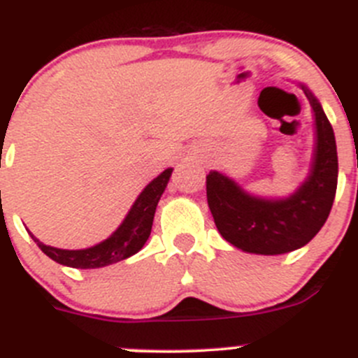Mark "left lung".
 I'll return each mask as SVG.
<instances>
[{
    "instance_id": "obj_1",
    "label": "left lung",
    "mask_w": 358,
    "mask_h": 358,
    "mask_svg": "<svg viewBox=\"0 0 358 358\" xmlns=\"http://www.w3.org/2000/svg\"><path fill=\"white\" fill-rule=\"evenodd\" d=\"M315 116V150L307 178L286 198L250 194L220 171L206 176V199L222 238L250 255L277 256L300 249L325 224L337 189L332 125L313 92L299 83Z\"/></svg>"
}]
</instances>
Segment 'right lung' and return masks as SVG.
<instances>
[{"label": "right lung", "mask_w": 358, "mask_h": 358, "mask_svg": "<svg viewBox=\"0 0 358 358\" xmlns=\"http://www.w3.org/2000/svg\"><path fill=\"white\" fill-rule=\"evenodd\" d=\"M171 173L173 168H168L164 169L157 178H153L141 190V194L130 206L129 213L125 215L122 224L116 228V231L96 245L86 247V249H58V247L42 243L33 233H29V235L35 240L36 245L42 249L43 255L63 266L86 270L102 268V266L123 262V259L139 252L148 240L150 233H152L157 203L168 187Z\"/></svg>", "instance_id": "1"}]
</instances>
